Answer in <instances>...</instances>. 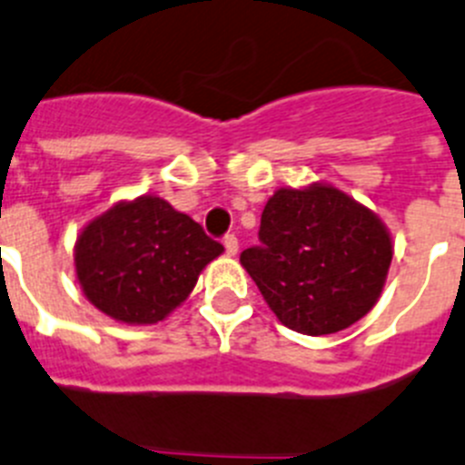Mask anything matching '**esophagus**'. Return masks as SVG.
Here are the masks:
<instances>
[{
  "mask_svg": "<svg viewBox=\"0 0 465 465\" xmlns=\"http://www.w3.org/2000/svg\"><path fill=\"white\" fill-rule=\"evenodd\" d=\"M223 242H224V252H227L229 257H233V254L238 252V238L233 236V233H227Z\"/></svg>",
  "mask_w": 465,
  "mask_h": 465,
  "instance_id": "1",
  "label": "esophagus"
}]
</instances>
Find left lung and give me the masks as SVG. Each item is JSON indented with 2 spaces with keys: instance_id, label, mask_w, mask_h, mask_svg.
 <instances>
[{
  "instance_id": "8db88e82",
  "label": "left lung",
  "mask_w": 465,
  "mask_h": 465,
  "mask_svg": "<svg viewBox=\"0 0 465 465\" xmlns=\"http://www.w3.org/2000/svg\"><path fill=\"white\" fill-rule=\"evenodd\" d=\"M259 245L241 263L277 319L302 335H331L379 301L392 238L379 215L332 185L280 188L262 213Z\"/></svg>"
}]
</instances>
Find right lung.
<instances>
[{
  "label": "right lung",
  "mask_w": 465,
  "mask_h": 465,
  "mask_svg": "<svg viewBox=\"0 0 465 465\" xmlns=\"http://www.w3.org/2000/svg\"><path fill=\"white\" fill-rule=\"evenodd\" d=\"M224 247L202 224L144 194L91 220L75 242L82 292L103 314L124 323H158L197 284Z\"/></svg>",
  "instance_id": "add662e5"
}]
</instances>
